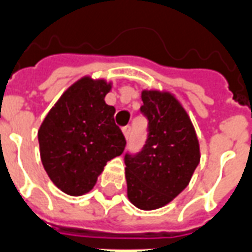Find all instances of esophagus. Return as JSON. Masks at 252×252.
I'll return each mask as SVG.
<instances>
[{"label":"esophagus","instance_id":"34e87169","mask_svg":"<svg viewBox=\"0 0 252 252\" xmlns=\"http://www.w3.org/2000/svg\"><path fill=\"white\" fill-rule=\"evenodd\" d=\"M123 135H124V137L126 139H128L129 137V135H131V126H126L123 128Z\"/></svg>","mask_w":252,"mask_h":252}]
</instances>
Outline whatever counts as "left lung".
<instances>
[{
    "label": "left lung",
    "mask_w": 252,
    "mask_h": 252,
    "mask_svg": "<svg viewBox=\"0 0 252 252\" xmlns=\"http://www.w3.org/2000/svg\"><path fill=\"white\" fill-rule=\"evenodd\" d=\"M140 111L148 119V139L140 154L126 155V195L140 210L167 206L189 184L200 148L182 102L168 91L143 89Z\"/></svg>",
    "instance_id": "8db88e82"
}]
</instances>
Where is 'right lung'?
Returning <instances> with one entry per match:
<instances>
[{"instance_id": "1", "label": "right lung", "mask_w": 252, "mask_h": 252, "mask_svg": "<svg viewBox=\"0 0 252 252\" xmlns=\"http://www.w3.org/2000/svg\"><path fill=\"white\" fill-rule=\"evenodd\" d=\"M112 81L84 76L50 108L38 129L42 165L56 187L70 196L89 192L126 139L105 96Z\"/></svg>"}]
</instances>
